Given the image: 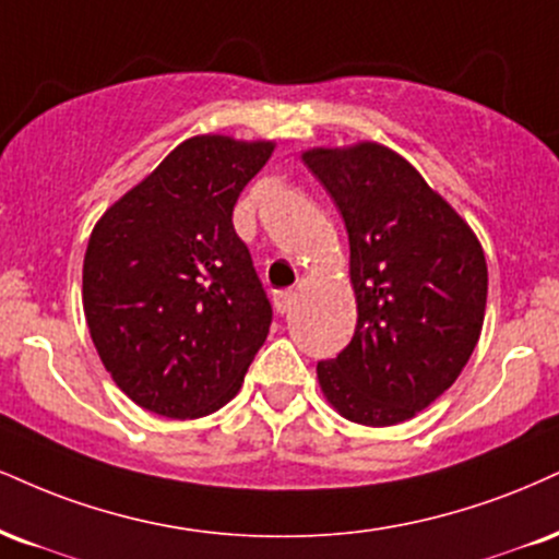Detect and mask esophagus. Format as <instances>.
I'll return each mask as SVG.
<instances>
[{"mask_svg": "<svg viewBox=\"0 0 559 559\" xmlns=\"http://www.w3.org/2000/svg\"><path fill=\"white\" fill-rule=\"evenodd\" d=\"M273 301H275V309H278L281 314L292 312V307L297 305V292H275Z\"/></svg>", "mask_w": 559, "mask_h": 559, "instance_id": "esophagus-1", "label": "esophagus"}]
</instances>
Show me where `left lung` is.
Here are the masks:
<instances>
[{"mask_svg":"<svg viewBox=\"0 0 559 559\" xmlns=\"http://www.w3.org/2000/svg\"><path fill=\"white\" fill-rule=\"evenodd\" d=\"M301 160L338 205L356 297L352 344L318 361L344 419L393 427L459 380L481 335L487 260L472 226L390 147H309Z\"/></svg>","mask_w":559,"mask_h":559,"instance_id":"left-lung-1","label":"left lung"}]
</instances>
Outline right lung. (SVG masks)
Listing matches in <instances>:
<instances>
[{
  "label": "right lung",
  "instance_id": "1",
  "mask_svg": "<svg viewBox=\"0 0 559 559\" xmlns=\"http://www.w3.org/2000/svg\"><path fill=\"white\" fill-rule=\"evenodd\" d=\"M273 140L198 134L93 226L83 309L106 372L138 406L198 419L239 393L273 309L231 224Z\"/></svg>",
  "mask_w": 559,
  "mask_h": 559
}]
</instances>
